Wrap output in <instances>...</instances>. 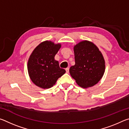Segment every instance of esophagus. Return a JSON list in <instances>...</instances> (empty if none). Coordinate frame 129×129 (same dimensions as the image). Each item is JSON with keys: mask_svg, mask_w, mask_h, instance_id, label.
Here are the masks:
<instances>
[{"mask_svg": "<svg viewBox=\"0 0 129 129\" xmlns=\"http://www.w3.org/2000/svg\"><path fill=\"white\" fill-rule=\"evenodd\" d=\"M69 68H67L65 69V71H66V72L67 73H69Z\"/></svg>", "mask_w": 129, "mask_h": 129, "instance_id": "esophagus-1", "label": "esophagus"}]
</instances>
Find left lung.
<instances>
[{
	"instance_id": "obj_1",
	"label": "left lung",
	"mask_w": 129,
	"mask_h": 129,
	"mask_svg": "<svg viewBox=\"0 0 129 129\" xmlns=\"http://www.w3.org/2000/svg\"><path fill=\"white\" fill-rule=\"evenodd\" d=\"M75 65L69 69L72 77L82 88L93 86L104 75L105 65L104 57L95 45L83 41L74 47Z\"/></svg>"
}]
</instances>
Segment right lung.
Returning a JSON list of instances; mask_svg holds the SVG:
<instances>
[{
	"mask_svg": "<svg viewBox=\"0 0 129 129\" xmlns=\"http://www.w3.org/2000/svg\"><path fill=\"white\" fill-rule=\"evenodd\" d=\"M60 47V44L45 41L32 52L28 60V71L36 85L43 89L51 88L65 73V69L60 68L58 61L54 60Z\"/></svg>",
	"mask_w": 129,
	"mask_h": 129,
	"instance_id": "obj_1",
	"label": "right lung"
}]
</instances>
